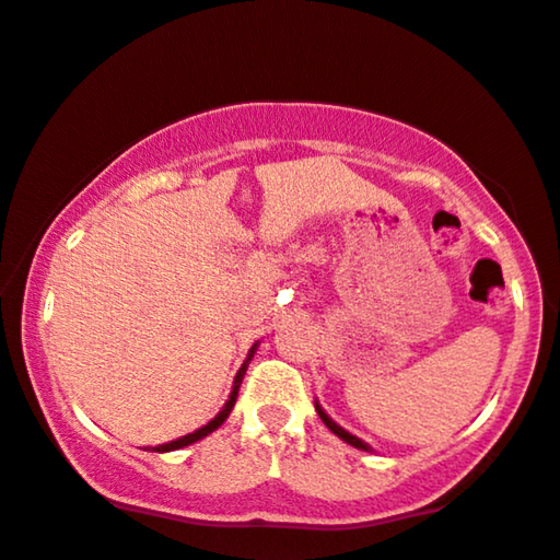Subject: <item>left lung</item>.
I'll return each instance as SVG.
<instances>
[{"label":"left lung","mask_w":560,"mask_h":560,"mask_svg":"<svg viewBox=\"0 0 560 560\" xmlns=\"http://www.w3.org/2000/svg\"><path fill=\"white\" fill-rule=\"evenodd\" d=\"M315 411H318V417L323 419V424H326V427L330 429V432H334L336 436H340V440H343L346 444H351V447H355V450H363V452H374V450H371V447H369V444H366V442H363V440H359V436H355V434H351V432H346V429H343V427H340V424H336V421H334V419H330V417L326 415V409H323L318 401H315Z\"/></svg>","instance_id":"1"}]
</instances>
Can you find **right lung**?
<instances>
[{
  "label": "right lung",
  "instance_id": "add662e5",
  "mask_svg": "<svg viewBox=\"0 0 560 560\" xmlns=\"http://www.w3.org/2000/svg\"><path fill=\"white\" fill-rule=\"evenodd\" d=\"M257 346H260V340H257V343L249 348V353H247V359H245V363H242L240 366V371H237V376H234V384H232V392H230V399L224 401V407L220 409V415H217L212 421H207L205 427H199L197 432H191V434H184V436H179V440H174V442H166V444H159V447H153L151 452H174V450H182V447H189V444H194V442H199V440H205L207 434H212L214 429H220L224 421H226V417H230V411H232V407H234V401H237V394H240V384H242V378H245V371H247V366H249V361H253V355H255V351H257Z\"/></svg>",
  "mask_w": 560,
  "mask_h": 560
}]
</instances>
